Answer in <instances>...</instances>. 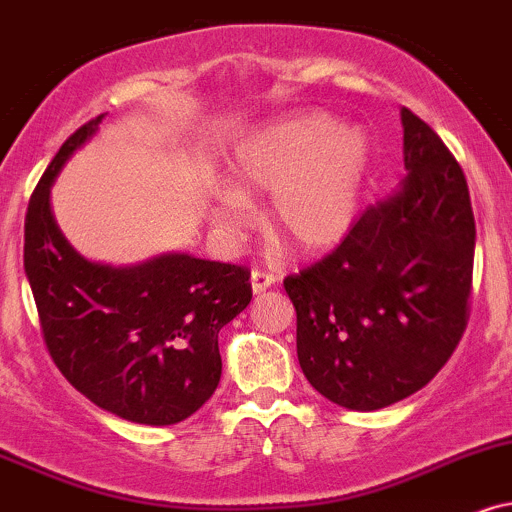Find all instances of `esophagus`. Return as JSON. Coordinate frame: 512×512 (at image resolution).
Returning a JSON list of instances; mask_svg holds the SVG:
<instances>
[{"instance_id": "esophagus-1", "label": "esophagus", "mask_w": 512, "mask_h": 512, "mask_svg": "<svg viewBox=\"0 0 512 512\" xmlns=\"http://www.w3.org/2000/svg\"><path fill=\"white\" fill-rule=\"evenodd\" d=\"M279 281L276 279L274 274H269V272H262V269H255V272L250 274V286H252V293H264L267 291V288H272L274 283Z\"/></svg>"}]
</instances>
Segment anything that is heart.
<instances>
[{"label":"heart","instance_id":"heart-1","mask_svg":"<svg viewBox=\"0 0 512 512\" xmlns=\"http://www.w3.org/2000/svg\"><path fill=\"white\" fill-rule=\"evenodd\" d=\"M369 138L326 114H295L252 131L231 159L233 186L207 205L212 229L238 240L255 219L250 193H272L269 221L298 248L326 250L346 238L369 169Z\"/></svg>","mask_w":512,"mask_h":512}]
</instances>
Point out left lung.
Listing matches in <instances>:
<instances>
[{
  "label": "left lung",
  "instance_id": "left-lung-1",
  "mask_svg": "<svg viewBox=\"0 0 512 512\" xmlns=\"http://www.w3.org/2000/svg\"><path fill=\"white\" fill-rule=\"evenodd\" d=\"M405 174L338 248L283 281L298 315V360L341 408L372 412L436 377L467 324L474 214L460 164L400 109Z\"/></svg>",
  "mask_w": 512,
  "mask_h": 512
}]
</instances>
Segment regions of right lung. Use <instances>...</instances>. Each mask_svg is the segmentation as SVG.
Listing matches in <instances>:
<instances>
[{
    "instance_id": "right-lung-1",
    "label": "right lung",
    "mask_w": 512,
    "mask_h": 512,
    "mask_svg": "<svg viewBox=\"0 0 512 512\" xmlns=\"http://www.w3.org/2000/svg\"><path fill=\"white\" fill-rule=\"evenodd\" d=\"M104 114L61 145L28 202L23 267L59 372L97 408L166 427L212 398L219 331L250 305L248 269L162 252L126 267L92 262L52 214V186Z\"/></svg>"
}]
</instances>
